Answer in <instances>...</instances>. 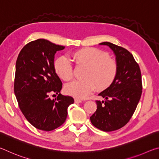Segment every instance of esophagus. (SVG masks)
<instances>
[{
	"label": "esophagus",
	"mask_w": 159,
	"mask_h": 159,
	"mask_svg": "<svg viewBox=\"0 0 159 159\" xmlns=\"http://www.w3.org/2000/svg\"><path fill=\"white\" fill-rule=\"evenodd\" d=\"M74 102H75V103H76V104L81 103V102H82V101L80 100V99H74Z\"/></svg>",
	"instance_id": "esophagus-1"
}]
</instances>
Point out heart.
<instances>
[{
    "label": "heart",
    "mask_w": 159,
    "mask_h": 159,
    "mask_svg": "<svg viewBox=\"0 0 159 159\" xmlns=\"http://www.w3.org/2000/svg\"><path fill=\"white\" fill-rule=\"evenodd\" d=\"M76 65L85 67L83 80H74L65 85L66 94L76 98L84 99L96 88L104 91L114 83L118 73V64L109 54L95 48H84L71 54ZM53 68L58 77L64 81H69L74 76L73 67L64 57L54 61Z\"/></svg>",
    "instance_id": "heart-1"
}]
</instances>
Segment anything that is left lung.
I'll use <instances>...</instances> for the list:
<instances>
[{"instance_id": "1", "label": "left lung", "mask_w": 159, "mask_h": 159, "mask_svg": "<svg viewBox=\"0 0 159 159\" xmlns=\"http://www.w3.org/2000/svg\"><path fill=\"white\" fill-rule=\"evenodd\" d=\"M99 45L113 50L118 73L114 83L99 94L105 101H96L97 110L90 118L97 128L110 132L123 127L133 116L142 92V76L138 64L128 50L109 42Z\"/></svg>"}]
</instances>
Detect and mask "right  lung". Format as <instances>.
I'll return each instance as SVG.
<instances>
[{
    "label": "right lung",
    "mask_w": 159,
    "mask_h": 159,
    "mask_svg": "<svg viewBox=\"0 0 159 159\" xmlns=\"http://www.w3.org/2000/svg\"><path fill=\"white\" fill-rule=\"evenodd\" d=\"M64 48L38 39L21 49L16 61L15 95L26 120L39 130L51 131L62 125L67 109L74 102L60 93L62 83L53 68L55 54ZM53 93L58 95L51 100Z\"/></svg>",
    "instance_id": "right-lung-1"
}]
</instances>
